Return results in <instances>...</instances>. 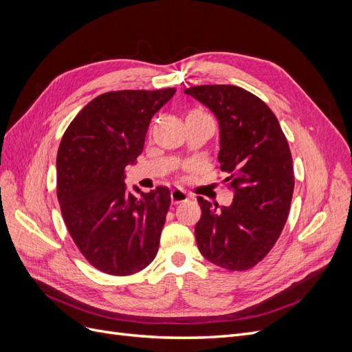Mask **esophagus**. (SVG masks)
Wrapping results in <instances>:
<instances>
[{
  "mask_svg": "<svg viewBox=\"0 0 352 352\" xmlns=\"http://www.w3.org/2000/svg\"><path fill=\"white\" fill-rule=\"evenodd\" d=\"M170 198H172L173 204H180V202L188 201V199H189V195L185 192L184 189L176 188V189L172 190V194H170Z\"/></svg>",
  "mask_w": 352,
  "mask_h": 352,
  "instance_id": "esophagus-1",
  "label": "esophagus"
}]
</instances>
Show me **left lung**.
Segmentation results:
<instances>
[{
  "instance_id": "8db88e82",
  "label": "left lung",
  "mask_w": 352,
  "mask_h": 352,
  "mask_svg": "<svg viewBox=\"0 0 352 352\" xmlns=\"http://www.w3.org/2000/svg\"><path fill=\"white\" fill-rule=\"evenodd\" d=\"M216 116L217 160L233 192L228 207L198 197L195 226L199 252L228 270H247L278 241L289 214L294 166L286 138L273 111L258 97L235 85H201L185 89Z\"/></svg>"
}]
</instances>
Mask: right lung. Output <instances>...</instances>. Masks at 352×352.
<instances>
[{"mask_svg":"<svg viewBox=\"0 0 352 352\" xmlns=\"http://www.w3.org/2000/svg\"><path fill=\"white\" fill-rule=\"evenodd\" d=\"M175 88L116 91L94 98L61 138L57 198L70 236L94 267L126 276L157 255L170 190H129L124 168L136 164L153 116ZM140 193L136 199L134 192Z\"/></svg>","mask_w":352,"mask_h":352,"instance_id":"obj_1","label":"right lung"}]
</instances>
